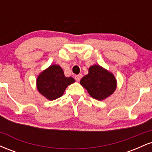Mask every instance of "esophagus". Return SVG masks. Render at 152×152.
Here are the masks:
<instances>
[{
    "instance_id": "1",
    "label": "esophagus",
    "mask_w": 152,
    "mask_h": 152,
    "mask_svg": "<svg viewBox=\"0 0 152 152\" xmlns=\"http://www.w3.org/2000/svg\"><path fill=\"white\" fill-rule=\"evenodd\" d=\"M81 77H82V75L81 74H78V75H77V76H75V79H76V81H79L80 80H81Z\"/></svg>"
}]
</instances>
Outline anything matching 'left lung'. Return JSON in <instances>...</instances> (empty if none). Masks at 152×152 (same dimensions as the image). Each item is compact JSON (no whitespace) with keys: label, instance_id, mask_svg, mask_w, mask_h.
<instances>
[{"label":"left lung","instance_id":"1","mask_svg":"<svg viewBox=\"0 0 152 152\" xmlns=\"http://www.w3.org/2000/svg\"><path fill=\"white\" fill-rule=\"evenodd\" d=\"M80 83L92 98L99 101L114 94L117 86L114 75L97 64L90 66L88 74L81 78Z\"/></svg>","mask_w":152,"mask_h":152}]
</instances>
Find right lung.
<instances>
[{
  "mask_svg": "<svg viewBox=\"0 0 152 152\" xmlns=\"http://www.w3.org/2000/svg\"><path fill=\"white\" fill-rule=\"evenodd\" d=\"M74 82V78L66 77L60 66L53 64L40 73L36 79V87L45 98L53 101L61 96L67 86Z\"/></svg>",
  "mask_w": 152,
  "mask_h": 152,
  "instance_id": "right-lung-1",
  "label": "right lung"
}]
</instances>
